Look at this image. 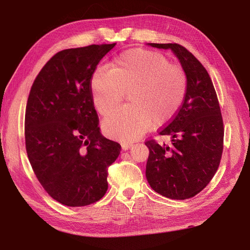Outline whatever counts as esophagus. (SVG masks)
I'll list each match as a JSON object with an SVG mask.
<instances>
[{
  "label": "esophagus",
  "mask_w": 250,
  "mask_h": 250,
  "mask_svg": "<svg viewBox=\"0 0 250 250\" xmlns=\"http://www.w3.org/2000/svg\"><path fill=\"white\" fill-rule=\"evenodd\" d=\"M130 147H132V143L125 142V143H123V144H122V149H123L124 151H126V150H128Z\"/></svg>",
  "instance_id": "1"
}]
</instances>
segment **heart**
<instances>
[{"instance_id": "heart-1", "label": "heart", "mask_w": 250, "mask_h": 250, "mask_svg": "<svg viewBox=\"0 0 250 250\" xmlns=\"http://www.w3.org/2000/svg\"><path fill=\"white\" fill-rule=\"evenodd\" d=\"M90 89L102 115L110 113L128 90L130 103L108 115L102 126L110 138L132 140L145 134L152 124L158 126L171 120L187 95L188 79L160 52L137 48L114 59L109 70L97 69Z\"/></svg>"}]
</instances>
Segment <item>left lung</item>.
I'll use <instances>...</instances> for the list:
<instances>
[{
  "mask_svg": "<svg viewBox=\"0 0 250 250\" xmlns=\"http://www.w3.org/2000/svg\"><path fill=\"white\" fill-rule=\"evenodd\" d=\"M170 49L188 79L187 95L173 120L159 135L171 143L151 140L146 177L150 187L171 200H187L202 191L214 177L223 152L224 126L213 82L204 65L177 43H148Z\"/></svg>",
  "mask_w": 250,
  "mask_h": 250,
  "instance_id": "obj_1",
  "label": "left lung"
}]
</instances>
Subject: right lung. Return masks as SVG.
Masks as SVG:
<instances>
[{"mask_svg": "<svg viewBox=\"0 0 250 250\" xmlns=\"http://www.w3.org/2000/svg\"><path fill=\"white\" fill-rule=\"evenodd\" d=\"M116 43L64 49L37 75L25 112V144L46 192L68 207L99 201L108 188L107 167L121 145L103 137L90 80Z\"/></svg>", "mask_w": 250, "mask_h": 250, "instance_id": "right-lung-1", "label": "right lung"}]
</instances>
